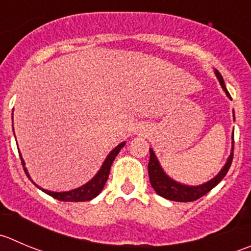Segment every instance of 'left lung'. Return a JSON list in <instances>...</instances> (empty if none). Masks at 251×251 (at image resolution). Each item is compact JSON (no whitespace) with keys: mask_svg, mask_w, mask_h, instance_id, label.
Listing matches in <instances>:
<instances>
[{"mask_svg":"<svg viewBox=\"0 0 251 251\" xmlns=\"http://www.w3.org/2000/svg\"><path fill=\"white\" fill-rule=\"evenodd\" d=\"M215 74L217 76L220 84L222 86L223 91L226 92L227 97L229 99H232L229 92L226 88L225 81H223V77L217 70H215ZM233 118H234V111H233ZM232 138L234 140V132H233ZM233 148H234V141H233L232 146V152L230 155L228 157L227 162H226L225 167L221 169V172L216 175L213 179H211L210 181L205 182V184L198 185V186H190V185L180 184V182L175 181L172 177L168 176L165 174V172L163 170L162 165L159 164V160L155 157L154 152H153L152 148H150V163H148V175H150V181L152 187L154 189L155 193L158 194L162 198L167 199V200L172 201H177V202H191V201H195L198 199L202 198L203 195L211 191L213 187L217 184H220L221 180L226 176V174L229 170L230 164H232L233 160Z\"/></svg>","mask_w":251,"mask_h":251,"instance_id":"1","label":"left lung"}]
</instances>
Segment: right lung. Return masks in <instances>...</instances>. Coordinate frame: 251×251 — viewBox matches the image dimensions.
<instances>
[{"instance_id":"right-lung-1","label":"right lung","mask_w":251,"mask_h":251,"mask_svg":"<svg viewBox=\"0 0 251 251\" xmlns=\"http://www.w3.org/2000/svg\"><path fill=\"white\" fill-rule=\"evenodd\" d=\"M125 143L126 142H121L120 145L116 146V147L114 148V150L111 151L110 153H109L108 157H106L105 160H104L101 168L99 169V172L97 173L96 176H94L93 179L89 180L87 184H84V185H82V186L77 187V189H74V190H70V191H64V193H55V191H49V190H45V189H41L40 186H38V185H36L35 182H34L33 180L30 179L28 170H26V168L24 167L25 164H24L23 158H22L21 154H19V155H21L22 164H23L24 172H25L26 176H28L29 179H30L31 181L34 182V185H36V186H38L40 190H43L44 193L48 194V195L52 196V198L56 199V200L69 201V202H83V201H89V200H92V199L97 198V196L100 194V191L103 190L104 185H105L106 180H108V177H109V173H110L111 164H113L114 159H115V157L118 155V153L120 152L121 148L125 146Z\"/></svg>"}]
</instances>
